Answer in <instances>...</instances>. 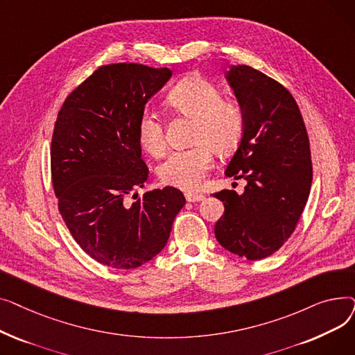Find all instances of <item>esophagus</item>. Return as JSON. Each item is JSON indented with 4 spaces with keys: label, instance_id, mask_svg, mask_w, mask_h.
<instances>
[{
    "label": "esophagus",
    "instance_id": "obj_1",
    "mask_svg": "<svg viewBox=\"0 0 355 355\" xmlns=\"http://www.w3.org/2000/svg\"><path fill=\"white\" fill-rule=\"evenodd\" d=\"M185 198H187V201H190V202H198V201L204 200V194H200V193H185Z\"/></svg>",
    "mask_w": 355,
    "mask_h": 355
}]
</instances>
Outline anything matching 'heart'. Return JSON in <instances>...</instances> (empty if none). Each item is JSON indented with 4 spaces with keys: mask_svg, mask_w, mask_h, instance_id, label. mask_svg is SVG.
I'll list each match as a JSON object with an SVG mask.
<instances>
[{
    "mask_svg": "<svg viewBox=\"0 0 355 355\" xmlns=\"http://www.w3.org/2000/svg\"><path fill=\"white\" fill-rule=\"evenodd\" d=\"M168 103L180 114L193 118L187 149L173 151L159 166L161 180L181 190H197L213 165V148L227 154L239 145L245 132V114L230 101H223L221 90L211 82L193 76L177 83L168 93ZM138 138L146 153L161 157L166 141L159 115L145 109L138 122Z\"/></svg>",
    "mask_w": 355,
    "mask_h": 355,
    "instance_id": "obj_1",
    "label": "heart"
}]
</instances>
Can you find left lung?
Masks as SVG:
<instances>
[{
    "mask_svg": "<svg viewBox=\"0 0 355 355\" xmlns=\"http://www.w3.org/2000/svg\"><path fill=\"white\" fill-rule=\"evenodd\" d=\"M226 80L245 114V132L226 175L248 181L243 194L223 190L214 234L226 250L259 260L281 249L309 197L312 162L306 128L293 96L276 80L245 64Z\"/></svg>",
    "mask_w": 355,
    "mask_h": 355,
    "instance_id": "8db88e82",
    "label": "left lung"
}]
</instances>
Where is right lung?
<instances>
[{
  "label": "right lung",
  "instance_id": "1",
  "mask_svg": "<svg viewBox=\"0 0 355 355\" xmlns=\"http://www.w3.org/2000/svg\"><path fill=\"white\" fill-rule=\"evenodd\" d=\"M166 67L137 63L99 67L64 101L51 139V180L73 239L96 262L135 269L166 245L185 198L174 187L142 189L138 122L145 105L171 79Z\"/></svg>",
  "mask_w": 355,
  "mask_h": 355
}]
</instances>
